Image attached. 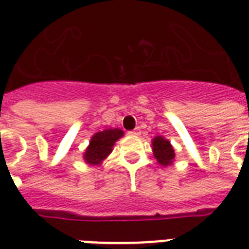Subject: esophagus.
<instances>
[{"instance_id": "esophagus-1", "label": "esophagus", "mask_w": 249, "mask_h": 249, "mask_svg": "<svg viewBox=\"0 0 249 249\" xmlns=\"http://www.w3.org/2000/svg\"><path fill=\"white\" fill-rule=\"evenodd\" d=\"M129 135H133V136H137V135H140V133H141V132H140V128H139V127H137V128H135V129H133V131H129Z\"/></svg>"}]
</instances>
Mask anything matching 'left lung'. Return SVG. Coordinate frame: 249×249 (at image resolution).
<instances>
[{
	"label": "left lung",
	"mask_w": 249,
	"mask_h": 249,
	"mask_svg": "<svg viewBox=\"0 0 249 249\" xmlns=\"http://www.w3.org/2000/svg\"><path fill=\"white\" fill-rule=\"evenodd\" d=\"M152 150H154V155L157 159L160 165L167 166L173 162L174 157H175V152H174L173 146L170 145V142L165 140L161 136L155 137L152 141Z\"/></svg>",
	"instance_id": "left-lung-1"
}]
</instances>
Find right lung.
Wrapping results in <instances>:
<instances>
[{
	"instance_id": "add662e5",
	"label": "right lung",
	"mask_w": 249,
	"mask_h": 249,
	"mask_svg": "<svg viewBox=\"0 0 249 249\" xmlns=\"http://www.w3.org/2000/svg\"><path fill=\"white\" fill-rule=\"evenodd\" d=\"M122 136L123 131L120 128L104 129L102 132L95 133L84 154V160L89 165H99L112 152L114 142Z\"/></svg>"
}]
</instances>
